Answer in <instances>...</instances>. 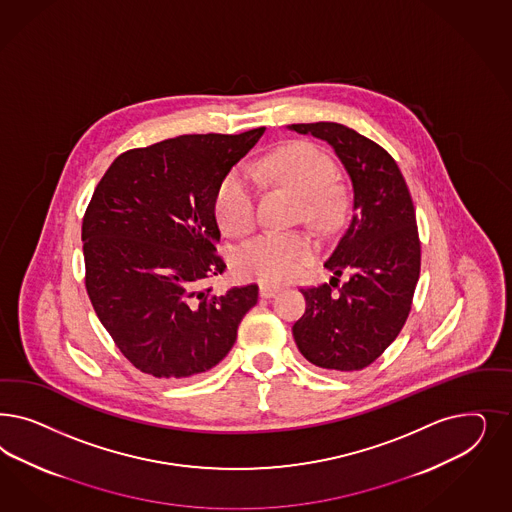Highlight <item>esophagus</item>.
Listing matches in <instances>:
<instances>
[{
  "instance_id": "1",
  "label": "esophagus",
  "mask_w": 512,
  "mask_h": 512,
  "mask_svg": "<svg viewBox=\"0 0 512 512\" xmlns=\"http://www.w3.org/2000/svg\"><path fill=\"white\" fill-rule=\"evenodd\" d=\"M279 292H281V288H279V286H273V284H260V296L264 297V299L277 296Z\"/></svg>"
}]
</instances>
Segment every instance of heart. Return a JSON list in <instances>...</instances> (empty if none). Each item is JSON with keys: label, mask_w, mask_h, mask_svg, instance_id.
<instances>
[{"label": "heart", "mask_w": 512, "mask_h": 512, "mask_svg": "<svg viewBox=\"0 0 512 512\" xmlns=\"http://www.w3.org/2000/svg\"><path fill=\"white\" fill-rule=\"evenodd\" d=\"M256 181L281 184L299 198V215L316 230H330L343 211V194L335 179V165L313 143L296 141L248 167ZM218 226L230 235H245L256 220L254 190L247 177L230 171L215 194ZM313 239L303 231H265L235 252V265L245 277L262 282L296 279L314 258Z\"/></svg>", "instance_id": "1"}]
</instances>
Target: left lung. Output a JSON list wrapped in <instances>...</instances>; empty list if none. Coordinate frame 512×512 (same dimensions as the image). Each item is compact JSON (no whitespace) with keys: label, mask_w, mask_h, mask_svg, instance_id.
I'll use <instances>...</instances> for the list:
<instances>
[{"label":"left lung","mask_w":512,"mask_h":512,"mask_svg":"<svg viewBox=\"0 0 512 512\" xmlns=\"http://www.w3.org/2000/svg\"><path fill=\"white\" fill-rule=\"evenodd\" d=\"M335 150L352 182V216L324 267L351 279L337 291L303 288L305 314L294 324L299 352L316 367L348 373L371 365L403 328L420 277L413 199L396 160L337 122L292 124ZM339 281V279H337Z\"/></svg>","instance_id":"left-lung-1"}]
</instances>
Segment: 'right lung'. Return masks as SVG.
<instances>
[{
	"instance_id": "obj_1",
	"label": "right lung",
	"mask_w": 512,
	"mask_h": 512,
	"mask_svg": "<svg viewBox=\"0 0 512 512\" xmlns=\"http://www.w3.org/2000/svg\"><path fill=\"white\" fill-rule=\"evenodd\" d=\"M265 128L165 139L120 154L83 218L86 292L116 347L143 373L184 379L226 358L258 286L216 296L215 194Z\"/></svg>"
}]
</instances>
